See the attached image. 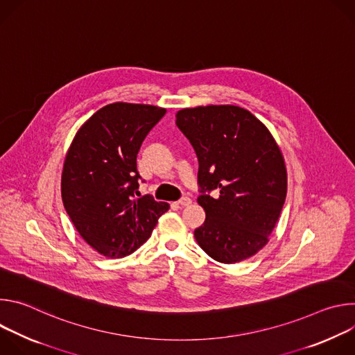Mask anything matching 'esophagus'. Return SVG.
<instances>
[{"mask_svg": "<svg viewBox=\"0 0 355 355\" xmlns=\"http://www.w3.org/2000/svg\"><path fill=\"white\" fill-rule=\"evenodd\" d=\"M177 204L180 205V207H189L191 204H192V199L191 198H188V196H184V198H181Z\"/></svg>", "mask_w": 355, "mask_h": 355, "instance_id": "obj_1", "label": "esophagus"}]
</instances>
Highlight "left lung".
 <instances>
[{"label":"left lung","mask_w":355,"mask_h":355,"mask_svg":"<svg viewBox=\"0 0 355 355\" xmlns=\"http://www.w3.org/2000/svg\"><path fill=\"white\" fill-rule=\"evenodd\" d=\"M177 126L191 141L198 162L205 209L195 229L199 247L223 264L252 257L268 243L286 196V167L267 126L234 105L184 108ZM215 190L212 197L209 192Z\"/></svg>","instance_id":"left-lung-1"}]
</instances>
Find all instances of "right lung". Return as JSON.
Instances as JSON below:
<instances>
[{"instance_id": "obj_1", "label": "right lung", "mask_w": 355, "mask_h": 355, "mask_svg": "<svg viewBox=\"0 0 355 355\" xmlns=\"http://www.w3.org/2000/svg\"><path fill=\"white\" fill-rule=\"evenodd\" d=\"M164 114L146 104L105 105L83 123L67 150L63 205L80 236L108 259L132 254L170 208L150 195L135 196L139 148Z\"/></svg>"}]
</instances>
